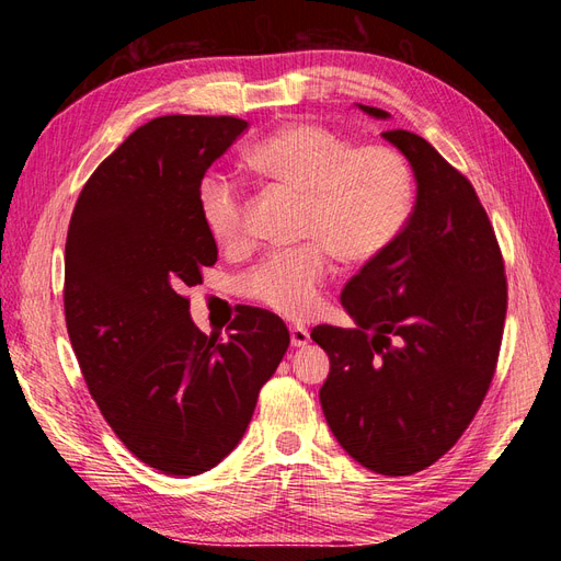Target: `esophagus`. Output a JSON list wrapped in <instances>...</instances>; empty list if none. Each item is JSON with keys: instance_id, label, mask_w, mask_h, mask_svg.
I'll return each mask as SVG.
<instances>
[{"instance_id": "obj_1", "label": "esophagus", "mask_w": 561, "mask_h": 561, "mask_svg": "<svg viewBox=\"0 0 561 561\" xmlns=\"http://www.w3.org/2000/svg\"><path fill=\"white\" fill-rule=\"evenodd\" d=\"M309 342H311V334H309V330H307V328H299V325L290 328V344H293L295 348L307 346Z\"/></svg>"}]
</instances>
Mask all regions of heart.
I'll return each instance as SVG.
<instances>
[{
    "label": "heart",
    "instance_id": "obj_1",
    "mask_svg": "<svg viewBox=\"0 0 561 561\" xmlns=\"http://www.w3.org/2000/svg\"><path fill=\"white\" fill-rule=\"evenodd\" d=\"M248 163L304 194L301 239L325 244L346 264L379 257L414 208V173L398 149L355 147L328 126L287 124L252 145ZM198 210L215 241H239L245 231L243 184L227 173H206ZM321 245L268 252L243 276L241 293L287 318H307L330 276L329 249Z\"/></svg>",
    "mask_w": 561,
    "mask_h": 561
}]
</instances>
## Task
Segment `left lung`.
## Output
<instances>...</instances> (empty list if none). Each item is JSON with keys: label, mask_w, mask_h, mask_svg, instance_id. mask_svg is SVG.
<instances>
[{"label": "left lung", "mask_w": 561, "mask_h": 561, "mask_svg": "<svg viewBox=\"0 0 561 561\" xmlns=\"http://www.w3.org/2000/svg\"><path fill=\"white\" fill-rule=\"evenodd\" d=\"M381 138L412 165V215L342 290L355 328L318 325L311 339L330 358L320 404L336 443L360 466L400 478L447 454L480 410L496 369L507 287L472 184L419 135L398 128Z\"/></svg>", "instance_id": "8db88e82"}]
</instances>
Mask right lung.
Segmentation results:
<instances>
[{
    "label": "right lung",
    "instance_id": "add662e5",
    "mask_svg": "<svg viewBox=\"0 0 561 561\" xmlns=\"http://www.w3.org/2000/svg\"><path fill=\"white\" fill-rule=\"evenodd\" d=\"M248 130L236 116H159L83 184L65 243V320L100 412L142 463L190 478L245 435L290 346L285 322L243 307L203 334L184 287L217 262L198 210L208 168Z\"/></svg>",
    "mask_w": 561,
    "mask_h": 561
}]
</instances>
